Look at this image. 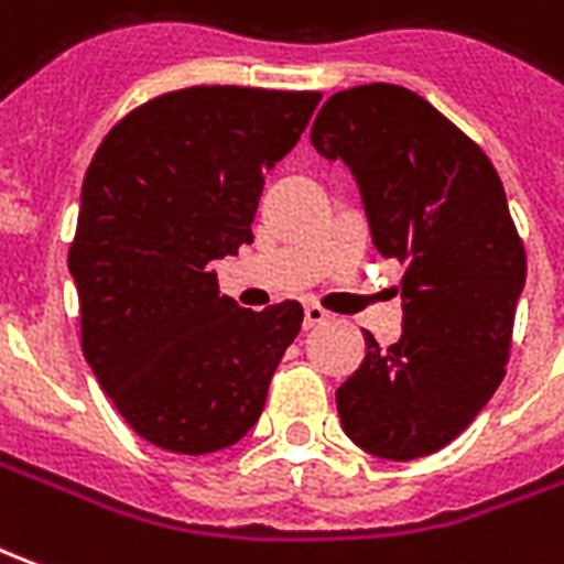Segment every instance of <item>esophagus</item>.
I'll return each mask as SVG.
<instances>
[{"label":"esophagus","mask_w":564,"mask_h":564,"mask_svg":"<svg viewBox=\"0 0 564 564\" xmlns=\"http://www.w3.org/2000/svg\"><path fill=\"white\" fill-rule=\"evenodd\" d=\"M332 314L326 307L319 305H305V329H314V326H323Z\"/></svg>","instance_id":"34e87169"}]
</instances>
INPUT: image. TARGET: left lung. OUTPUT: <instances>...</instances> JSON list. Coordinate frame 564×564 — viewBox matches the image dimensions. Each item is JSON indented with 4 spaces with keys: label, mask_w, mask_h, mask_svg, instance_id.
I'll return each mask as SVG.
<instances>
[{
    "label": "left lung",
    "mask_w": 564,
    "mask_h": 564,
    "mask_svg": "<svg viewBox=\"0 0 564 564\" xmlns=\"http://www.w3.org/2000/svg\"><path fill=\"white\" fill-rule=\"evenodd\" d=\"M311 141L350 165L375 245L408 269L402 335L380 347L366 332L338 416L371 456L420 459L465 432L505 378L525 247L489 156L416 93H335Z\"/></svg>",
    "instance_id": "1"
}]
</instances>
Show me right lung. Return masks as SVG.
Wrapping results in <instances>:
<instances>
[{
	"instance_id": "right-lung-1",
	"label": "right lung",
	"mask_w": 564,
	"mask_h": 564,
	"mask_svg": "<svg viewBox=\"0 0 564 564\" xmlns=\"http://www.w3.org/2000/svg\"><path fill=\"white\" fill-rule=\"evenodd\" d=\"M319 99L262 87L162 93L115 123L84 174L68 247L80 350L153 447L214 453L265 408L305 311L238 307L210 262L253 241L265 169L295 148Z\"/></svg>"
}]
</instances>
